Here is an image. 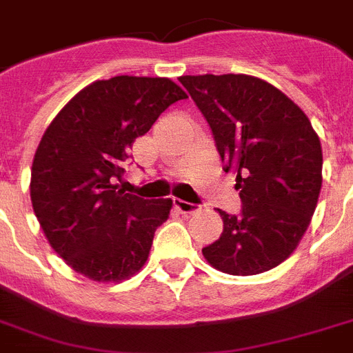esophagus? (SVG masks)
<instances>
[{"label": "esophagus", "mask_w": 353, "mask_h": 353, "mask_svg": "<svg viewBox=\"0 0 353 353\" xmlns=\"http://www.w3.org/2000/svg\"><path fill=\"white\" fill-rule=\"evenodd\" d=\"M174 207H176L181 214H192L199 209L196 203H188V201H183V199H174Z\"/></svg>", "instance_id": "1"}]
</instances>
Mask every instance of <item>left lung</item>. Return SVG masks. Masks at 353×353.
<instances>
[{
    "mask_svg": "<svg viewBox=\"0 0 353 353\" xmlns=\"http://www.w3.org/2000/svg\"><path fill=\"white\" fill-rule=\"evenodd\" d=\"M179 82L209 122L223 170L236 174L240 214L220 210L223 232L203 256L229 274H258L295 251L317 207L323 150L310 119L274 85L247 74Z\"/></svg>",
    "mask_w": 353,
    "mask_h": 353,
    "instance_id": "8db88e82",
    "label": "left lung"
}]
</instances>
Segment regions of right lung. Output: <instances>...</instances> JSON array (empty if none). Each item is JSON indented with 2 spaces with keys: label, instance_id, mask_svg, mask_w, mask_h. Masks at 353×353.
Instances as JSON below:
<instances>
[{
  "label": "right lung",
  "instance_id": "obj_1",
  "mask_svg": "<svg viewBox=\"0 0 353 353\" xmlns=\"http://www.w3.org/2000/svg\"><path fill=\"white\" fill-rule=\"evenodd\" d=\"M187 93L168 79L97 80L62 108L43 133L30 170V201L51 247L97 282L143 268L172 199L121 188L133 141Z\"/></svg>",
  "mask_w": 353,
  "mask_h": 353
}]
</instances>
